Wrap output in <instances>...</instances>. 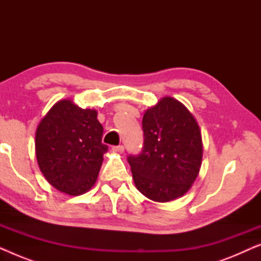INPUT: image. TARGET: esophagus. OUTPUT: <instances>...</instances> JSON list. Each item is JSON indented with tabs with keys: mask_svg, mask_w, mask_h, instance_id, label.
Masks as SVG:
<instances>
[{
	"mask_svg": "<svg viewBox=\"0 0 261 261\" xmlns=\"http://www.w3.org/2000/svg\"><path fill=\"white\" fill-rule=\"evenodd\" d=\"M112 151H113V152H116V153H120V154H122V153L124 152V147H123L122 145H120V146H113Z\"/></svg>",
	"mask_w": 261,
	"mask_h": 261,
	"instance_id": "1",
	"label": "esophagus"
}]
</instances>
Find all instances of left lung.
I'll return each mask as SVG.
<instances>
[{
  "instance_id": "obj_1",
  "label": "left lung",
  "mask_w": 261,
  "mask_h": 261,
  "mask_svg": "<svg viewBox=\"0 0 261 261\" xmlns=\"http://www.w3.org/2000/svg\"><path fill=\"white\" fill-rule=\"evenodd\" d=\"M142 130V151L127 159L135 187L154 202L180 197L201 169L203 145L197 121L183 103L167 96L146 110Z\"/></svg>"
}]
</instances>
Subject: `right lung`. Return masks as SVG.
<instances>
[{"label":"right lung","instance_id":"1","mask_svg":"<svg viewBox=\"0 0 261 261\" xmlns=\"http://www.w3.org/2000/svg\"><path fill=\"white\" fill-rule=\"evenodd\" d=\"M95 109L62 99L49 109L35 133L38 165L46 180L71 196L94 187L108 146Z\"/></svg>","mask_w":261,"mask_h":261}]
</instances>
